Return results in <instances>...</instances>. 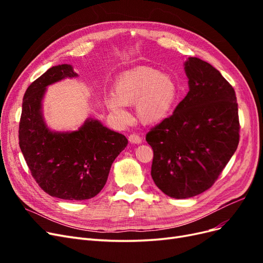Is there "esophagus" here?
Returning a JSON list of instances; mask_svg holds the SVG:
<instances>
[{"label": "esophagus", "mask_w": 263, "mask_h": 263, "mask_svg": "<svg viewBox=\"0 0 263 263\" xmlns=\"http://www.w3.org/2000/svg\"><path fill=\"white\" fill-rule=\"evenodd\" d=\"M128 139L133 144H140L141 142V137L137 134H130L128 136Z\"/></svg>", "instance_id": "34e87169"}]
</instances>
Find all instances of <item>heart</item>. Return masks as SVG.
Listing matches in <instances>:
<instances>
[{
  "instance_id": "obj_1",
  "label": "heart",
  "mask_w": 263,
  "mask_h": 263,
  "mask_svg": "<svg viewBox=\"0 0 263 263\" xmlns=\"http://www.w3.org/2000/svg\"><path fill=\"white\" fill-rule=\"evenodd\" d=\"M180 97V85L170 74H162L154 67H137L118 77L113 95L106 98L107 107L123 122L129 115L123 105H133L140 122H161L176 106Z\"/></svg>"
}]
</instances>
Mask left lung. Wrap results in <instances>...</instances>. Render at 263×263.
I'll return each mask as SVG.
<instances>
[{
  "label": "left lung",
  "instance_id": "left-lung-1",
  "mask_svg": "<svg viewBox=\"0 0 263 263\" xmlns=\"http://www.w3.org/2000/svg\"><path fill=\"white\" fill-rule=\"evenodd\" d=\"M190 91L174 112L146 135L151 177L162 192L186 198L213 186L239 144L236 93L209 62H185Z\"/></svg>",
  "mask_w": 263,
  "mask_h": 263
}]
</instances>
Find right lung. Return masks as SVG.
I'll list each match as a JSON object with an SVG mask.
<instances>
[{"instance_id": "1", "label": "right lung", "mask_w": 263, "mask_h": 263, "mask_svg": "<svg viewBox=\"0 0 263 263\" xmlns=\"http://www.w3.org/2000/svg\"><path fill=\"white\" fill-rule=\"evenodd\" d=\"M78 74L69 65L47 70L24 94L18 128L20 147L31 176L47 194L82 201L104 187L115 158L128 144L124 135L87 119L72 133H52L42 116L46 86Z\"/></svg>"}]
</instances>
